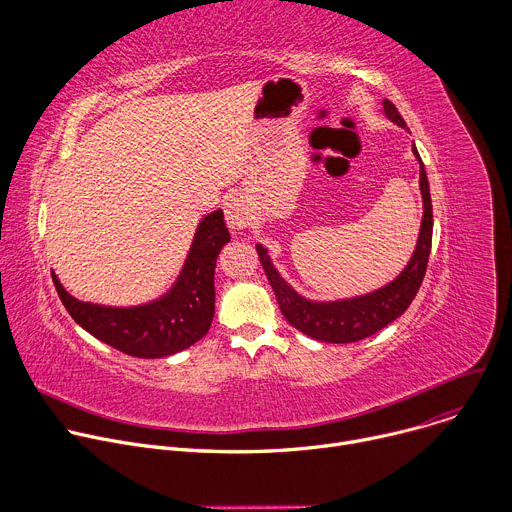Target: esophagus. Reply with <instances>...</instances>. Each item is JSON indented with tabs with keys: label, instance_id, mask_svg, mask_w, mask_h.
Returning a JSON list of instances; mask_svg holds the SVG:
<instances>
[{
	"label": "esophagus",
	"instance_id": "obj_1",
	"mask_svg": "<svg viewBox=\"0 0 512 512\" xmlns=\"http://www.w3.org/2000/svg\"><path fill=\"white\" fill-rule=\"evenodd\" d=\"M225 218H227L229 229H233V231H243V229H247V227L251 225V221H253V210H251V206L245 202L243 196L235 194V196H231V198L227 200V204H225Z\"/></svg>",
	"mask_w": 512,
	"mask_h": 512
}]
</instances>
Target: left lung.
I'll return each mask as SVG.
<instances>
[{
	"instance_id": "left-lung-1",
	"label": "left lung",
	"mask_w": 512,
	"mask_h": 512,
	"mask_svg": "<svg viewBox=\"0 0 512 512\" xmlns=\"http://www.w3.org/2000/svg\"><path fill=\"white\" fill-rule=\"evenodd\" d=\"M383 113L389 121L407 129L403 117L399 115L397 107L389 99L383 101ZM411 152L419 162V190H421V202H423V216H421L419 235H417V243L411 259L407 261L403 271L383 287L354 298L328 300V302L308 300L306 296L298 294V291L281 277V273L271 261L267 247H263L261 243L255 245L261 265L265 269V275L275 291L281 314L291 326L298 328L306 336L320 342H332V344H348V342L369 338L377 334L381 328H385L387 324H391L393 320H397L417 296L419 285L427 269L429 251H431L433 212H431L427 174L415 143Z\"/></svg>"
}]
</instances>
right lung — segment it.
I'll return each instance as SVG.
<instances>
[{"label":"right lung","mask_w":512,"mask_h":512,"mask_svg":"<svg viewBox=\"0 0 512 512\" xmlns=\"http://www.w3.org/2000/svg\"><path fill=\"white\" fill-rule=\"evenodd\" d=\"M231 241L223 210L200 218L186 261L160 298L139 306H101L77 300L52 271L58 296L81 328L137 358H162L198 342L214 318V267Z\"/></svg>","instance_id":"right-lung-1"}]
</instances>
